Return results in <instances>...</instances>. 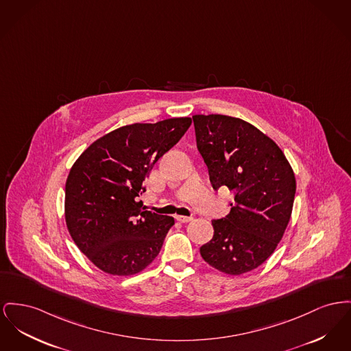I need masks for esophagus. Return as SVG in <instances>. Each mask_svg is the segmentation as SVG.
<instances>
[{
  "instance_id": "34e87169",
  "label": "esophagus",
  "mask_w": 351,
  "mask_h": 351,
  "mask_svg": "<svg viewBox=\"0 0 351 351\" xmlns=\"http://www.w3.org/2000/svg\"><path fill=\"white\" fill-rule=\"evenodd\" d=\"M175 219H176L178 221H180V223H188V221H192V220H193L192 216H183V215H176Z\"/></svg>"
}]
</instances>
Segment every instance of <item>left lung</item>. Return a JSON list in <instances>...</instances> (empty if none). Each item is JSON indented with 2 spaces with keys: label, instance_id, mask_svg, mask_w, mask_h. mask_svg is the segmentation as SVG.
Listing matches in <instances>:
<instances>
[{
  "label": "left lung",
  "instance_id": "obj_1",
  "mask_svg": "<svg viewBox=\"0 0 351 351\" xmlns=\"http://www.w3.org/2000/svg\"><path fill=\"white\" fill-rule=\"evenodd\" d=\"M196 145L215 189L227 186L234 200L213 237L200 247L206 264L240 276L276 250L291 216L295 176L282 149L253 124L227 115H193Z\"/></svg>",
  "mask_w": 351,
  "mask_h": 351
}]
</instances>
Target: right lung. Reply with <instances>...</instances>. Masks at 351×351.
Segmentation results:
<instances>
[{
  "mask_svg": "<svg viewBox=\"0 0 351 351\" xmlns=\"http://www.w3.org/2000/svg\"><path fill=\"white\" fill-rule=\"evenodd\" d=\"M191 123L186 117L119 127L88 145L70 168L64 186L67 230L104 273H141L159 254L175 220L145 210L139 197L154 165Z\"/></svg>",
  "mask_w": 351,
  "mask_h": 351,
  "instance_id": "1",
  "label": "right lung"
}]
</instances>
